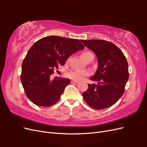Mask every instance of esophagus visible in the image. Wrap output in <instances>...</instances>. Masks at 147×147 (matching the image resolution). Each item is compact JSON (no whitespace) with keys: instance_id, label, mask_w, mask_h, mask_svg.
<instances>
[{"instance_id":"obj_1","label":"esophagus","mask_w":147,"mask_h":147,"mask_svg":"<svg viewBox=\"0 0 147 147\" xmlns=\"http://www.w3.org/2000/svg\"><path fill=\"white\" fill-rule=\"evenodd\" d=\"M71 83H78V82L75 81V80H72V81H71Z\"/></svg>"}]
</instances>
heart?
Instances as JSON below:
<instances>
[{"mask_svg":"<svg viewBox=\"0 0 147 147\" xmlns=\"http://www.w3.org/2000/svg\"><path fill=\"white\" fill-rule=\"evenodd\" d=\"M90 56H94L90 51H84L82 53V56L84 60H85L88 57ZM90 72L85 70H71L67 74V76L69 78L75 81H80L83 80L84 77L89 76Z\"/></svg>","mask_w":147,"mask_h":147,"instance_id":"b5f03b06","label":"heart"}]
</instances>
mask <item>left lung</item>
Listing matches in <instances>:
<instances>
[{
  "label": "left lung",
  "mask_w": 147,
  "mask_h": 147,
  "mask_svg": "<svg viewBox=\"0 0 147 147\" xmlns=\"http://www.w3.org/2000/svg\"><path fill=\"white\" fill-rule=\"evenodd\" d=\"M94 52L98 61L96 72L90 78L97 84H88L82 96L92 108H109L119 100L124 92L129 78L128 64L121 50L115 44L102 40H81Z\"/></svg>",
  "instance_id": "8db88e82"
}]
</instances>
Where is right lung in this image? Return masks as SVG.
<instances>
[{
    "label": "right lung",
    "mask_w": 147,
    "mask_h": 147,
    "mask_svg": "<svg viewBox=\"0 0 147 147\" xmlns=\"http://www.w3.org/2000/svg\"><path fill=\"white\" fill-rule=\"evenodd\" d=\"M84 48L77 39L55 35L35 42L22 64L21 81L28 98L38 106L55 104L70 80H52L51 75L58 66L65 64L70 56Z\"/></svg>",
    "instance_id": "right-lung-1"
}]
</instances>
